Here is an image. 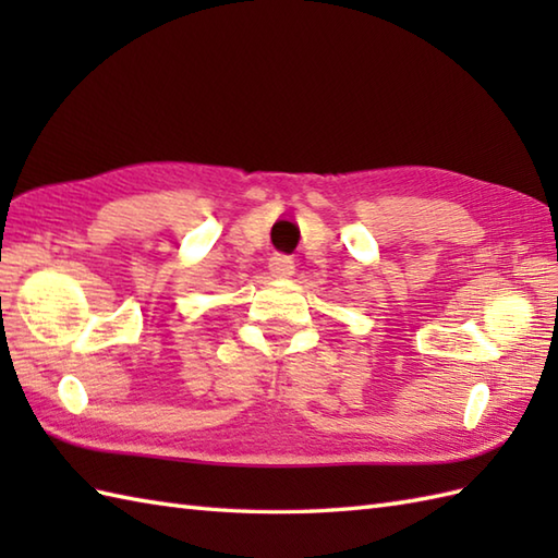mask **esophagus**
Segmentation results:
<instances>
[{
	"mask_svg": "<svg viewBox=\"0 0 558 558\" xmlns=\"http://www.w3.org/2000/svg\"><path fill=\"white\" fill-rule=\"evenodd\" d=\"M268 270L276 278H288L294 272V260L292 256H286V254H272L268 260Z\"/></svg>",
	"mask_w": 558,
	"mask_h": 558,
	"instance_id": "obj_1",
	"label": "esophagus"
}]
</instances>
